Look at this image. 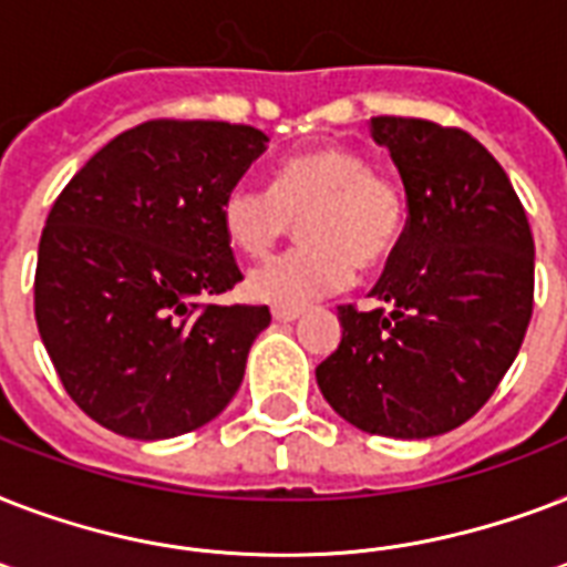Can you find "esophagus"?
<instances>
[{
	"mask_svg": "<svg viewBox=\"0 0 567 567\" xmlns=\"http://www.w3.org/2000/svg\"><path fill=\"white\" fill-rule=\"evenodd\" d=\"M302 315L300 306H274V320L276 323H291Z\"/></svg>",
	"mask_w": 567,
	"mask_h": 567,
	"instance_id": "obj_1",
	"label": "esophagus"
}]
</instances>
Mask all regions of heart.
Returning a JSON list of instances; mask_svg holds the SVG:
<instances>
[{
	"label": "heart",
	"instance_id": "obj_1",
	"mask_svg": "<svg viewBox=\"0 0 567 567\" xmlns=\"http://www.w3.org/2000/svg\"><path fill=\"white\" fill-rule=\"evenodd\" d=\"M297 217L302 244L247 276L252 300L306 306L353 282L355 265L388 261L403 240L405 196L355 150L318 146L276 164L270 190L240 182L220 203L226 238L249 258L267 256Z\"/></svg>",
	"mask_w": 567,
	"mask_h": 567
}]
</instances>
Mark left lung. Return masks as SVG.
<instances>
[{
    "label": "left lung",
    "instance_id": "1",
    "mask_svg": "<svg viewBox=\"0 0 567 567\" xmlns=\"http://www.w3.org/2000/svg\"><path fill=\"white\" fill-rule=\"evenodd\" d=\"M409 220L371 297L341 306V344L318 385L347 423L432 439L474 417L515 362L533 318L536 244L509 176L480 141L430 120L373 117Z\"/></svg>",
    "mask_w": 567,
    "mask_h": 567
}]
</instances>
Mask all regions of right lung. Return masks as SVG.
Instances as JSON below:
<instances>
[{
	"instance_id": "right-lung-1",
	"label": "right lung",
	"mask_w": 567,
	"mask_h": 567,
	"mask_svg": "<svg viewBox=\"0 0 567 567\" xmlns=\"http://www.w3.org/2000/svg\"><path fill=\"white\" fill-rule=\"evenodd\" d=\"M270 137L150 120L105 144L52 205L34 318L66 394L126 439L199 430L240 388L267 306H217L244 279L220 203Z\"/></svg>"
}]
</instances>
